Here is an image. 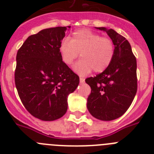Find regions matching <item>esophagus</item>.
I'll use <instances>...</instances> for the list:
<instances>
[{
  "instance_id": "1",
  "label": "esophagus",
  "mask_w": 154,
  "mask_h": 154,
  "mask_svg": "<svg viewBox=\"0 0 154 154\" xmlns=\"http://www.w3.org/2000/svg\"><path fill=\"white\" fill-rule=\"evenodd\" d=\"M79 80H80V82H81V83H83L84 82H85V78H84V77H82V76H80Z\"/></svg>"
}]
</instances>
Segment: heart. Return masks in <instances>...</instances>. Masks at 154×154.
Here are the masks:
<instances>
[{
    "instance_id": "obj_1",
    "label": "heart",
    "mask_w": 154,
    "mask_h": 154,
    "mask_svg": "<svg viewBox=\"0 0 154 154\" xmlns=\"http://www.w3.org/2000/svg\"><path fill=\"white\" fill-rule=\"evenodd\" d=\"M61 55L63 62L70 65L78 58L82 59L74 65V71L79 75L89 74L92 70L102 72L112 62L115 55L113 41L89 29H79L73 32L71 39L61 42Z\"/></svg>"
}]
</instances>
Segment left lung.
<instances>
[{"label":"left lung","mask_w":154,"mask_h":154,"mask_svg":"<svg viewBox=\"0 0 154 154\" xmlns=\"http://www.w3.org/2000/svg\"><path fill=\"white\" fill-rule=\"evenodd\" d=\"M106 31L115 45V55L108 68L95 77L85 79L91 87L87 108L91 115L103 121L120 117L130 106L137 90V59L130 42L113 29Z\"/></svg>","instance_id":"obj_1"}]
</instances>
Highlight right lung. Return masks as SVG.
<instances>
[{
    "mask_svg": "<svg viewBox=\"0 0 154 154\" xmlns=\"http://www.w3.org/2000/svg\"><path fill=\"white\" fill-rule=\"evenodd\" d=\"M46 28L29 36L17 51L14 80L25 109L43 121L63 116L68 96L79 84V77L62 61L60 44L70 28Z\"/></svg>",
    "mask_w": 154,
    "mask_h": 154,
    "instance_id": "1",
    "label": "right lung"
}]
</instances>
